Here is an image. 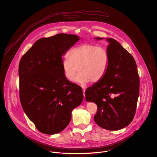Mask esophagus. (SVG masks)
Masks as SVG:
<instances>
[{"label":"esophagus","mask_w":157,"mask_h":157,"mask_svg":"<svg viewBox=\"0 0 157 157\" xmlns=\"http://www.w3.org/2000/svg\"><path fill=\"white\" fill-rule=\"evenodd\" d=\"M85 91H86V90H85V89H83V96H84V99H85V98H86V93H85Z\"/></svg>","instance_id":"esophagus-1"}]
</instances>
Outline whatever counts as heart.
<instances>
[{
	"instance_id": "b5f03b06",
	"label": "heart",
	"mask_w": 157,
	"mask_h": 157,
	"mask_svg": "<svg viewBox=\"0 0 157 157\" xmlns=\"http://www.w3.org/2000/svg\"><path fill=\"white\" fill-rule=\"evenodd\" d=\"M109 62V53L105 48L85 43L70 50L69 57L65 56L62 59V67L64 77L70 82L74 80L78 70L80 73L75 81L85 86L90 81L99 82L106 74Z\"/></svg>"
}]
</instances>
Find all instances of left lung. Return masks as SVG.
<instances>
[{
    "label": "left lung",
    "mask_w": 157,
    "mask_h": 157,
    "mask_svg": "<svg viewBox=\"0 0 157 157\" xmlns=\"http://www.w3.org/2000/svg\"><path fill=\"white\" fill-rule=\"evenodd\" d=\"M102 40V38H95ZM110 62L106 74L86 90V99L98 105L94 119L107 130L121 129L134 118L140 92V78L132 56L117 41L107 38Z\"/></svg>",
    "instance_id": "left-lung-1"
}]
</instances>
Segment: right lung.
Listing matches in <instances>:
<instances>
[{"label":"right lung","mask_w":157,"mask_h":157,"mask_svg":"<svg viewBox=\"0 0 157 157\" xmlns=\"http://www.w3.org/2000/svg\"><path fill=\"white\" fill-rule=\"evenodd\" d=\"M79 39L64 33L41 38L20 60V102L42 133L63 131L70 121L71 111L83 101L82 87L65 78L62 67V56Z\"/></svg>","instance_id":"add662e5"}]
</instances>
